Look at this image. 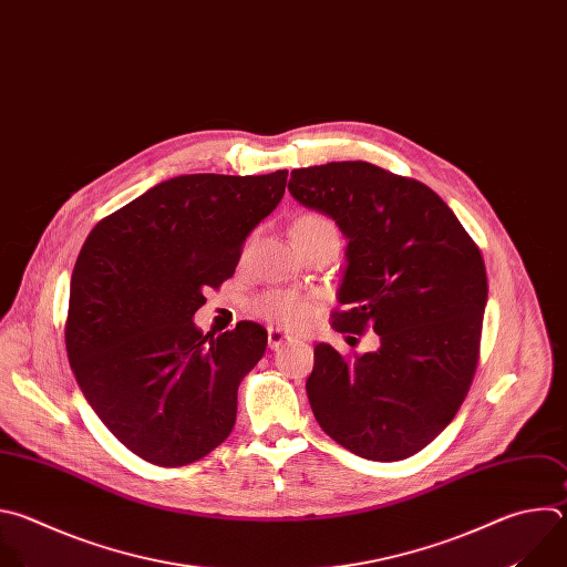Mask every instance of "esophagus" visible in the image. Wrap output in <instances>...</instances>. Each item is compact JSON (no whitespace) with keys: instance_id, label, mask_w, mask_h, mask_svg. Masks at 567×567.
Instances as JSON below:
<instances>
[{"instance_id":"obj_1","label":"esophagus","mask_w":567,"mask_h":567,"mask_svg":"<svg viewBox=\"0 0 567 567\" xmlns=\"http://www.w3.org/2000/svg\"><path fill=\"white\" fill-rule=\"evenodd\" d=\"M288 342H292V337H290L288 332H284L281 328H268V347H270L272 351L281 349V347L288 344Z\"/></svg>"}]
</instances>
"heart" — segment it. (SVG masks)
<instances>
[{
  "label": "heart",
  "instance_id": "obj_1",
  "mask_svg": "<svg viewBox=\"0 0 567 567\" xmlns=\"http://www.w3.org/2000/svg\"><path fill=\"white\" fill-rule=\"evenodd\" d=\"M297 223L330 225L323 216H317V214H308V216L299 218ZM257 312L277 326L297 328L308 321V317L312 312V299L308 295L295 292V290H275V292L264 295L257 301Z\"/></svg>",
  "mask_w": 567,
  "mask_h": 567
}]
</instances>
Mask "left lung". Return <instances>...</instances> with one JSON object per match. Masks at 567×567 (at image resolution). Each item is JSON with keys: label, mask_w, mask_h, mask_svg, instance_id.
<instances>
[{"label": "left lung", "mask_w": 567, "mask_h": 567, "mask_svg": "<svg viewBox=\"0 0 567 567\" xmlns=\"http://www.w3.org/2000/svg\"><path fill=\"white\" fill-rule=\"evenodd\" d=\"M288 192L349 241L332 328L380 334L375 351L351 362L315 347V420L367 461L409 458L470 391L487 303L481 250L433 189L364 161L295 169Z\"/></svg>", "instance_id": "left-lung-1"}]
</instances>
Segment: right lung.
I'll use <instances>...</instances> for the list:
<instances>
[{
	"label": "right lung",
	"instance_id": "1",
	"mask_svg": "<svg viewBox=\"0 0 567 567\" xmlns=\"http://www.w3.org/2000/svg\"><path fill=\"white\" fill-rule=\"evenodd\" d=\"M288 172L185 174L100 220L73 275L66 353L89 406L147 463L178 467L230 435L241 380L264 358L255 321L207 332L192 321L228 277Z\"/></svg>",
	"mask_w": 567,
	"mask_h": 567
}]
</instances>
